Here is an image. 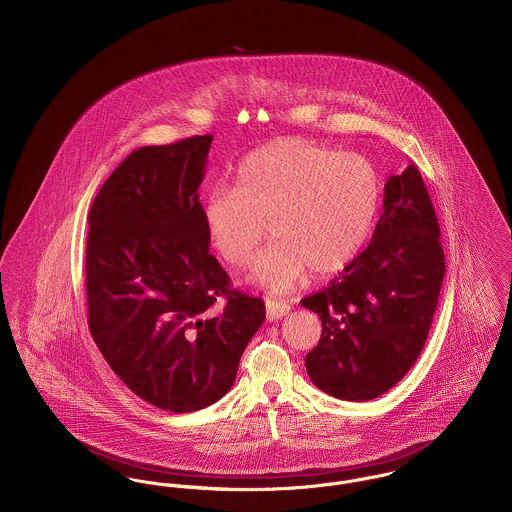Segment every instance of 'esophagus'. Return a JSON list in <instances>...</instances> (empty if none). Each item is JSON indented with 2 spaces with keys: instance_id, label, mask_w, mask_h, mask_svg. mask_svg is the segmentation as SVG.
Listing matches in <instances>:
<instances>
[{
  "instance_id": "1",
  "label": "esophagus",
  "mask_w": 512,
  "mask_h": 512,
  "mask_svg": "<svg viewBox=\"0 0 512 512\" xmlns=\"http://www.w3.org/2000/svg\"><path fill=\"white\" fill-rule=\"evenodd\" d=\"M265 307H267L268 320H278L290 313V305L284 301H278V299H267Z\"/></svg>"
}]
</instances>
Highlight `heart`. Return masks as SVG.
Instances as JSON below:
<instances>
[{
    "label": "heart",
    "mask_w": 512,
    "mask_h": 512,
    "mask_svg": "<svg viewBox=\"0 0 512 512\" xmlns=\"http://www.w3.org/2000/svg\"><path fill=\"white\" fill-rule=\"evenodd\" d=\"M382 199L376 167L359 153H340L303 138L253 149L236 172L234 190L215 188L203 205L207 238L234 268L255 259L253 282L286 293L315 274H332L363 249Z\"/></svg>",
    "instance_id": "1"
}]
</instances>
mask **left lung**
<instances>
[{"mask_svg":"<svg viewBox=\"0 0 512 512\" xmlns=\"http://www.w3.org/2000/svg\"><path fill=\"white\" fill-rule=\"evenodd\" d=\"M445 274L434 205L416 165L390 176L370 244L328 288L301 301L322 320L305 357L318 390L370 401L391 390L428 338Z\"/></svg>","mask_w":512,"mask_h":512,"instance_id":"obj_1","label":"left lung"}]
</instances>
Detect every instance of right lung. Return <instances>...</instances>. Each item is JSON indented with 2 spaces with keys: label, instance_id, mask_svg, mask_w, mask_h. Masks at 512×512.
I'll use <instances>...</instances> for the list:
<instances>
[{
  "label": "right lung",
  "instance_id": "add662e5",
  "mask_svg": "<svg viewBox=\"0 0 512 512\" xmlns=\"http://www.w3.org/2000/svg\"><path fill=\"white\" fill-rule=\"evenodd\" d=\"M213 136L132 151L101 186L86 244L88 324L140 399L171 413L217 403L265 320L209 253L203 182ZM217 296L225 305L214 307Z\"/></svg>",
  "mask_w": 512,
  "mask_h": 512
}]
</instances>
